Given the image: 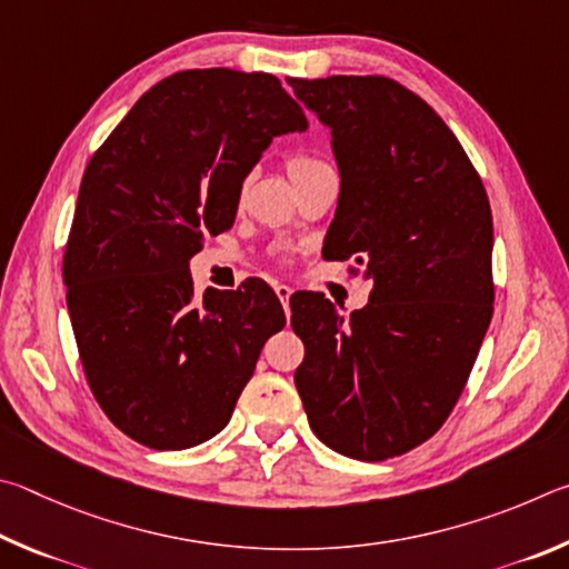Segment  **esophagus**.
Returning a JSON list of instances; mask_svg holds the SVG:
<instances>
[{"instance_id": "34e87169", "label": "esophagus", "mask_w": 569, "mask_h": 569, "mask_svg": "<svg viewBox=\"0 0 569 569\" xmlns=\"http://www.w3.org/2000/svg\"><path fill=\"white\" fill-rule=\"evenodd\" d=\"M274 292H277V297H279V302H282L284 312L290 315V297H292V287H287V284H274Z\"/></svg>"}]
</instances>
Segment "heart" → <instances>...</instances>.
Returning <instances> with one entry per match:
<instances>
[{
	"mask_svg": "<svg viewBox=\"0 0 569 569\" xmlns=\"http://www.w3.org/2000/svg\"><path fill=\"white\" fill-rule=\"evenodd\" d=\"M320 167H327L322 159H317V157H312V154H292L290 159H287V172H290V177L292 179H297V177H302V174H307V172H315V169H320Z\"/></svg>",
	"mask_w": 569,
	"mask_h": 569,
	"instance_id": "b5f03b06",
	"label": "heart"
}]
</instances>
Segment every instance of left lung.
Listing matches in <instances>:
<instances>
[{"mask_svg":"<svg viewBox=\"0 0 569 569\" xmlns=\"http://www.w3.org/2000/svg\"><path fill=\"white\" fill-rule=\"evenodd\" d=\"M290 87L330 127L342 179L325 252L372 279L350 317L320 292L292 297L295 385L327 447L382 462L430 440L472 372L495 302L490 202L450 127L395 79Z\"/></svg>","mask_w":569,"mask_h":569,"instance_id":"1","label":"left lung"}]
</instances>
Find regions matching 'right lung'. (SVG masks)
<instances>
[{
  "instance_id": "obj_1",
  "label": "right lung",
  "mask_w": 569,
  "mask_h": 569,
  "mask_svg": "<svg viewBox=\"0 0 569 569\" xmlns=\"http://www.w3.org/2000/svg\"><path fill=\"white\" fill-rule=\"evenodd\" d=\"M279 79L187 69L149 89L97 149L64 249L67 310L104 415L152 450L224 430L284 310L262 279L197 297L189 259L234 224L279 134L305 132Z\"/></svg>"
}]
</instances>
